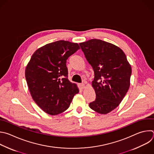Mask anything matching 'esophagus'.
<instances>
[{"mask_svg":"<svg viewBox=\"0 0 154 154\" xmlns=\"http://www.w3.org/2000/svg\"><path fill=\"white\" fill-rule=\"evenodd\" d=\"M80 88L83 89H85V85L84 83H82V84H80Z\"/></svg>","mask_w":154,"mask_h":154,"instance_id":"34e87169","label":"esophagus"}]
</instances>
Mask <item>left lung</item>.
Segmentation results:
<instances>
[{"mask_svg":"<svg viewBox=\"0 0 154 154\" xmlns=\"http://www.w3.org/2000/svg\"><path fill=\"white\" fill-rule=\"evenodd\" d=\"M79 45L94 71L92 86L96 98L89 106L99 114H108L119 106L129 88L131 66L123 50L112 43L94 38Z\"/></svg>","mask_w":154,"mask_h":154,"instance_id":"8db88e82","label":"left lung"}]
</instances>
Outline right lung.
I'll return each instance as SVG.
<instances>
[{
	"label": "right lung",
	"mask_w": 154,
	"mask_h": 154,
	"mask_svg": "<svg viewBox=\"0 0 154 154\" xmlns=\"http://www.w3.org/2000/svg\"><path fill=\"white\" fill-rule=\"evenodd\" d=\"M80 48L78 43L59 40L37 49L25 68L31 95L45 112L65 111L79 89L68 78L66 60Z\"/></svg>",
	"instance_id": "add662e5"
}]
</instances>
